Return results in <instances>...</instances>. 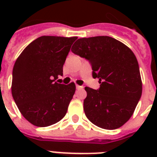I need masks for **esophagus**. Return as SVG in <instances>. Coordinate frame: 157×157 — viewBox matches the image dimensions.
Masks as SVG:
<instances>
[{
  "label": "esophagus",
  "instance_id": "esophagus-1",
  "mask_svg": "<svg viewBox=\"0 0 157 157\" xmlns=\"http://www.w3.org/2000/svg\"><path fill=\"white\" fill-rule=\"evenodd\" d=\"M83 88H84L83 86H78V85H76V89H77V90H82V89H83Z\"/></svg>",
  "mask_w": 157,
  "mask_h": 157
}]
</instances>
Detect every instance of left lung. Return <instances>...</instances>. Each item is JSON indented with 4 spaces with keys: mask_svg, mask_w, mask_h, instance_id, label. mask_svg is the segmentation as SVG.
Listing matches in <instances>:
<instances>
[{
    "mask_svg": "<svg viewBox=\"0 0 157 157\" xmlns=\"http://www.w3.org/2000/svg\"><path fill=\"white\" fill-rule=\"evenodd\" d=\"M71 51L88 59L93 77L101 84L98 90L85 88L86 117L102 129L121 127L132 117L143 90L139 63L133 51L107 36L80 38Z\"/></svg>",
    "mask_w": 157,
    "mask_h": 157,
    "instance_id": "8db88e82",
    "label": "left lung"
}]
</instances>
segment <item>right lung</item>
<instances>
[{
    "instance_id": "add662e5",
    "label": "right lung",
    "mask_w": 157,
    "mask_h": 157,
    "mask_svg": "<svg viewBox=\"0 0 157 157\" xmlns=\"http://www.w3.org/2000/svg\"><path fill=\"white\" fill-rule=\"evenodd\" d=\"M77 39L42 36L33 40L16 59L11 92L28 121L46 127L61 121L76 91L73 82L57 83L71 45Z\"/></svg>"
}]
</instances>
